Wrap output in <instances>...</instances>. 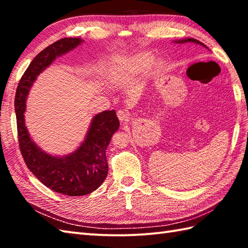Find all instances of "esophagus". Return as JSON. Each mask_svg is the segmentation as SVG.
<instances>
[{"label":"esophagus","instance_id":"obj_1","mask_svg":"<svg viewBox=\"0 0 248 248\" xmlns=\"http://www.w3.org/2000/svg\"><path fill=\"white\" fill-rule=\"evenodd\" d=\"M117 116H118V119L120 120V123H124V124L128 123L130 119V114L124 109H119L117 112Z\"/></svg>","mask_w":248,"mask_h":248}]
</instances>
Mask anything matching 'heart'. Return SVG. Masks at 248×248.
<instances>
[{
  "label": "heart",
  "instance_id": "b5f03b06",
  "mask_svg": "<svg viewBox=\"0 0 248 248\" xmlns=\"http://www.w3.org/2000/svg\"><path fill=\"white\" fill-rule=\"evenodd\" d=\"M150 62V56L149 55H141L138 59H135L131 62H123V61H114L112 62V64L109 65L108 71V78L117 82L120 80L121 76L125 70H130V69H135V70H141L148 66Z\"/></svg>",
  "mask_w": 248,
  "mask_h": 248
}]
</instances>
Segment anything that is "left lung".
I'll return each mask as SVG.
<instances>
[{
	"mask_svg": "<svg viewBox=\"0 0 248 248\" xmlns=\"http://www.w3.org/2000/svg\"><path fill=\"white\" fill-rule=\"evenodd\" d=\"M175 43H177V44H186V43H194V44H197V45H200V46H204V48H207V46L205 45H203L202 43H200L199 40H197V39H194V38H186V39H182V40H177V41H175Z\"/></svg>",
	"mask_w": 248,
	"mask_h": 248,
	"instance_id": "left-lung-1",
	"label": "left lung"
}]
</instances>
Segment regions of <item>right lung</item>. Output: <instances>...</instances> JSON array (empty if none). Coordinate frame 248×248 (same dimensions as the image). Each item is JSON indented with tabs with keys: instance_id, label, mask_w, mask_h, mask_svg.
<instances>
[{
	"instance_id": "add662e5",
	"label": "right lung",
	"mask_w": 248,
	"mask_h": 248,
	"mask_svg": "<svg viewBox=\"0 0 248 248\" xmlns=\"http://www.w3.org/2000/svg\"><path fill=\"white\" fill-rule=\"evenodd\" d=\"M83 43L81 38H62L46 46L31 61L18 84L15 98L20 151L29 170L52 191L66 196L88 195L101 186L108 176L105 150L119 128L115 109L103 110L93 118L86 138L78 148L65 156H53L41 150L25 127V101L37 76L57 56L66 54Z\"/></svg>"
}]
</instances>
